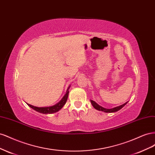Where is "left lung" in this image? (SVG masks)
<instances>
[{
  "instance_id": "8db88e82",
  "label": "left lung",
  "mask_w": 155,
  "mask_h": 155,
  "mask_svg": "<svg viewBox=\"0 0 155 155\" xmlns=\"http://www.w3.org/2000/svg\"><path fill=\"white\" fill-rule=\"evenodd\" d=\"M91 102L92 106L94 107V108H95L96 110H100V111H103L104 112H117L118 110H120L121 108H123L128 103V101H127V102L125 103V104H123V105H121L120 106L112 108V109H106V108H104V107L100 106V105H98L97 103L95 102L94 101L91 100Z\"/></svg>"
}]
</instances>
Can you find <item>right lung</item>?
Returning <instances> with one entry per match:
<instances>
[{"label":"right lung","mask_w":155,"mask_h":155,"mask_svg":"<svg viewBox=\"0 0 155 155\" xmlns=\"http://www.w3.org/2000/svg\"><path fill=\"white\" fill-rule=\"evenodd\" d=\"M70 87V85L68 87L67 91L66 92V94H65L64 96L63 97V98L60 101H59L57 104H55L54 105L52 106H49V107H35L34 105H31L30 104H27V105H28L30 107H31V109L35 110V111L40 112V113L42 114H53L55 113V112H58L59 110L62 109V107L64 105V104H66V102L68 99V89Z\"/></svg>","instance_id":"add662e5"}]
</instances>
